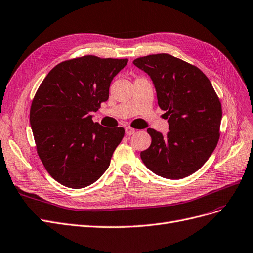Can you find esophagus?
I'll use <instances>...</instances> for the list:
<instances>
[{
  "label": "esophagus",
  "mask_w": 253,
  "mask_h": 253,
  "mask_svg": "<svg viewBox=\"0 0 253 253\" xmlns=\"http://www.w3.org/2000/svg\"><path fill=\"white\" fill-rule=\"evenodd\" d=\"M135 132V129H133V128H131V127H126L125 128V133L127 134V135H131V134H133Z\"/></svg>",
  "instance_id": "1"
}]
</instances>
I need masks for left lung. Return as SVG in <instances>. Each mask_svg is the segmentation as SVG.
Wrapping results in <instances>:
<instances>
[{
	"label": "left lung",
	"instance_id": "1",
	"mask_svg": "<svg viewBox=\"0 0 253 253\" xmlns=\"http://www.w3.org/2000/svg\"><path fill=\"white\" fill-rule=\"evenodd\" d=\"M133 64L152 80L169 124L166 135L147 129L151 145L141 152L143 163L169 180L194 173L209 159L219 137L222 106L212 85L198 67L167 53L143 56Z\"/></svg>",
	"mask_w": 253,
	"mask_h": 253
}]
</instances>
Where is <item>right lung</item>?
Here are the masks:
<instances>
[{"label": "right lung", "instance_id": "obj_1", "mask_svg": "<svg viewBox=\"0 0 253 253\" xmlns=\"http://www.w3.org/2000/svg\"><path fill=\"white\" fill-rule=\"evenodd\" d=\"M127 62L94 55L65 61L38 89L30 108L37 151L48 173L68 188L99 180L125 134L122 127L93 123L91 113L108 100L111 81Z\"/></svg>", "mask_w": 253, "mask_h": 253}]
</instances>
